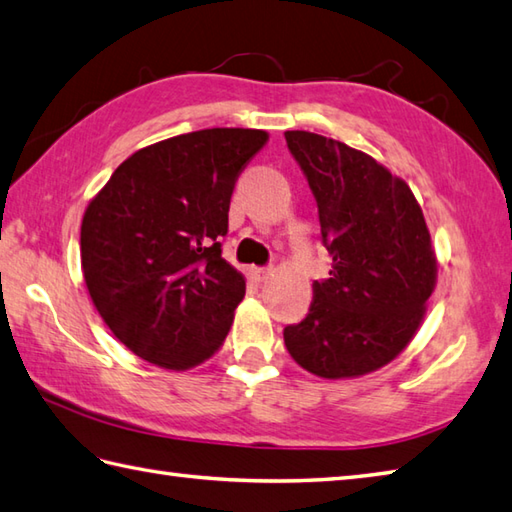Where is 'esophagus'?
I'll use <instances>...</instances> for the list:
<instances>
[{"label": "esophagus", "instance_id": "34e87169", "mask_svg": "<svg viewBox=\"0 0 512 512\" xmlns=\"http://www.w3.org/2000/svg\"><path fill=\"white\" fill-rule=\"evenodd\" d=\"M269 276H274V267H256L254 269V278L258 283H265Z\"/></svg>", "mask_w": 512, "mask_h": 512}]
</instances>
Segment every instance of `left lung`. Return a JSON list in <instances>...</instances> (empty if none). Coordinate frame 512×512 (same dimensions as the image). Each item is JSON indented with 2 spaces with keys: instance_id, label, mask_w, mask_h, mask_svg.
Listing matches in <instances>:
<instances>
[{
  "instance_id": "obj_1",
  "label": "left lung",
  "mask_w": 512,
  "mask_h": 512,
  "mask_svg": "<svg viewBox=\"0 0 512 512\" xmlns=\"http://www.w3.org/2000/svg\"><path fill=\"white\" fill-rule=\"evenodd\" d=\"M285 139L333 258L307 318L285 327V347L318 378H360L398 358L422 325L437 283L431 232L411 187L373 156L305 130Z\"/></svg>"
}]
</instances>
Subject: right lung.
<instances>
[{
    "label": "right lung",
    "mask_w": 512,
    "mask_h": 512,
    "mask_svg": "<svg viewBox=\"0 0 512 512\" xmlns=\"http://www.w3.org/2000/svg\"><path fill=\"white\" fill-rule=\"evenodd\" d=\"M269 134L210 128L128 156L86 207L81 269L134 356L185 371L223 347L245 276L221 256L234 185Z\"/></svg>",
    "instance_id": "obj_1"
}]
</instances>
